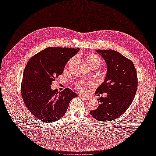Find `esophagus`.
I'll use <instances>...</instances> for the list:
<instances>
[{"instance_id": "34e87169", "label": "esophagus", "mask_w": 156, "mask_h": 156, "mask_svg": "<svg viewBox=\"0 0 156 156\" xmlns=\"http://www.w3.org/2000/svg\"><path fill=\"white\" fill-rule=\"evenodd\" d=\"M80 96L81 98H82L84 99H87L88 98V97H87V96H84V95H80Z\"/></svg>"}]
</instances>
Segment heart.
I'll list each match as a JSON object with an SVG mask.
<instances>
[{
  "label": "heart",
  "instance_id": "1",
  "mask_svg": "<svg viewBox=\"0 0 156 156\" xmlns=\"http://www.w3.org/2000/svg\"><path fill=\"white\" fill-rule=\"evenodd\" d=\"M86 61H87V63L89 64V65H92L93 63H98L99 65L101 63L100 57L94 54H89L87 57ZM90 84H91V83H85V82L81 81L77 84V87L80 90L83 91V90H85V88L87 85H89Z\"/></svg>",
  "mask_w": 156,
  "mask_h": 156
}]
</instances>
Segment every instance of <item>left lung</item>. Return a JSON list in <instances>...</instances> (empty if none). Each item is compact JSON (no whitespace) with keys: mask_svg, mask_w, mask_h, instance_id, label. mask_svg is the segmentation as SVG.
I'll use <instances>...</instances> for the list:
<instances>
[{"mask_svg":"<svg viewBox=\"0 0 156 156\" xmlns=\"http://www.w3.org/2000/svg\"><path fill=\"white\" fill-rule=\"evenodd\" d=\"M107 64V73L96 93H106L107 97L98 98L99 106L90 112L92 117L102 122L119 118L128 108L134 99L138 78L133 63L120 53L112 50H96Z\"/></svg>","mask_w":156,"mask_h":156,"instance_id":"obj_1","label":"left lung"}]
</instances>
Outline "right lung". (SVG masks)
Segmentation results:
<instances>
[{"mask_svg": "<svg viewBox=\"0 0 156 156\" xmlns=\"http://www.w3.org/2000/svg\"><path fill=\"white\" fill-rule=\"evenodd\" d=\"M79 51L48 48L28 60L21 83V96L28 109L39 120L51 123L59 120L66 113L70 101L78 96L69 88L57 93L51 86Z\"/></svg>", "mask_w": 156, "mask_h": 156, "instance_id": "add662e5", "label": "right lung"}]
</instances>
